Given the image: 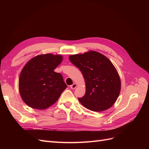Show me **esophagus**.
Returning <instances> with one entry per match:
<instances>
[{"instance_id":"esophagus-1","label":"esophagus","mask_w":149,"mask_h":149,"mask_svg":"<svg viewBox=\"0 0 149 149\" xmlns=\"http://www.w3.org/2000/svg\"><path fill=\"white\" fill-rule=\"evenodd\" d=\"M76 86H77V84L74 83V84H73L70 86V88L71 89H75L76 88Z\"/></svg>"}]
</instances>
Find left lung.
I'll return each instance as SVG.
<instances>
[{
	"mask_svg": "<svg viewBox=\"0 0 149 149\" xmlns=\"http://www.w3.org/2000/svg\"><path fill=\"white\" fill-rule=\"evenodd\" d=\"M70 61L81 71L86 83L84 96L79 101L87 109L101 112L116 102L120 91V79L114 66L102 54L89 51L72 55Z\"/></svg>",
	"mask_w": 149,
	"mask_h": 149,
	"instance_id": "obj_1",
	"label": "left lung"
}]
</instances>
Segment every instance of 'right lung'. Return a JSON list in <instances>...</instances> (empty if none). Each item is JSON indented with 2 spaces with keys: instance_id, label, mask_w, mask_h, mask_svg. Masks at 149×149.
<instances>
[{
  "instance_id": "right-lung-1",
  "label": "right lung",
  "mask_w": 149,
  "mask_h": 149,
  "mask_svg": "<svg viewBox=\"0 0 149 149\" xmlns=\"http://www.w3.org/2000/svg\"><path fill=\"white\" fill-rule=\"evenodd\" d=\"M61 55L45 54L35 56L22 69L19 81L22 100L30 107L45 109L55 103L67 88L61 74L55 69Z\"/></svg>"
}]
</instances>
